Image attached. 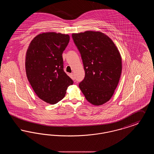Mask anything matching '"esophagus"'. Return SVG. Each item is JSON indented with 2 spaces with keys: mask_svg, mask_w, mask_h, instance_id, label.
I'll return each mask as SVG.
<instances>
[{
  "mask_svg": "<svg viewBox=\"0 0 154 154\" xmlns=\"http://www.w3.org/2000/svg\"><path fill=\"white\" fill-rule=\"evenodd\" d=\"M70 77L72 78V80H74L75 79V76H74V74L73 73H71L70 74Z\"/></svg>",
  "mask_w": 154,
  "mask_h": 154,
  "instance_id": "1",
  "label": "esophagus"
}]
</instances>
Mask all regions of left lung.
I'll use <instances>...</instances> for the list:
<instances>
[{
    "label": "left lung",
    "mask_w": 154,
    "mask_h": 154,
    "mask_svg": "<svg viewBox=\"0 0 154 154\" xmlns=\"http://www.w3.org/2000/svg\"><path fill=\"white\" fill-rule=\"evenodd\" d=\"M80 51L85 77L79 87L86 99L99 106L108 102L117 88L122 72V60L109 37L100 32L73 33Z\"/></svg>",
    "instance_id": "left-lung-1"
}]
</instances>
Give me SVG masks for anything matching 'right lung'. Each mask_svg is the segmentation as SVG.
Listing matches in <instances>:
<instances>
[{
  "instance_id": "add662e5",
  "label": "right lung",
  "mask_w": 154,
  "mask_h": 154,
  "mask_svg": "<svg viewBox=\"0 0 154 154\" xmlns=\"http://www.w3.org/2000/svg\"><path fill=\"white\" fill-rule=\"evenodd\" d=\"M70 40L68 35L47 32L30 42L26 54L27 78L37 96L55 104L66 95L72 80L63 70L62 53Z\"/></svg>"
}]
</instances>
